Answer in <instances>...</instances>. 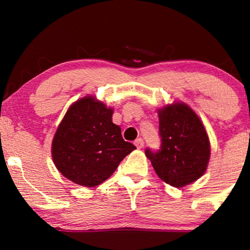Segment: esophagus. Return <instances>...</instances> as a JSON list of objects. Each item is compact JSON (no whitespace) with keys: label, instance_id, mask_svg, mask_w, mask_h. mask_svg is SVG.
I'll return each instance as SVG.
<instances>
[{"label":"esophagus","instance_id":"obj_1","mask_svg":"<svg viewBox=\"0 0 250 250\" xmlns=\"http://www.w3.org/2000/svg\"><path fill=\"white\" fill-rule=\"evenodd\" d=\"M134 145L136 146V148L138 149H142L143 146H145V142H143L142 139H138V140H135Z\"/></svg>","mask_w":250,"mask_h":250}]
</instances>
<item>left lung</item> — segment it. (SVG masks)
<instances>
[{"label":"left lung","mask_w":250,"mask_h":250,"mask_svg":"<svg viewBox=\"0 0 250 250\" xmlns=\"http://www.w3.org/2000/svg\"><path fill=\"white\" fill-rule=\"evenodd\" d=\"M162 148L146 156L158 177L174 188H183L200 179L210 158L206 128L192 108L175 101L158 109Z\"/></svg>","instance_id":"1"}]
</instances>
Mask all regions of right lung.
<instances>
[{
	"label": "right lung",
	"mask_w": 250,
	"mask_h": 250,
	"mask_svg": "<svg viewBox=\"0 0 250 250\" xmlns=\"http://www.w3.org/2000/svg\"><path fill=\"white\" fill-rule=\"evenodd\" d=\"M112 114L114 109L93 95L78 99L68 108L51 146L54 165L66 179L78 186L97 187L136 149L123 140Z\"/></svg>",
	"instance_id": "obj_1"
}]
</instances>
